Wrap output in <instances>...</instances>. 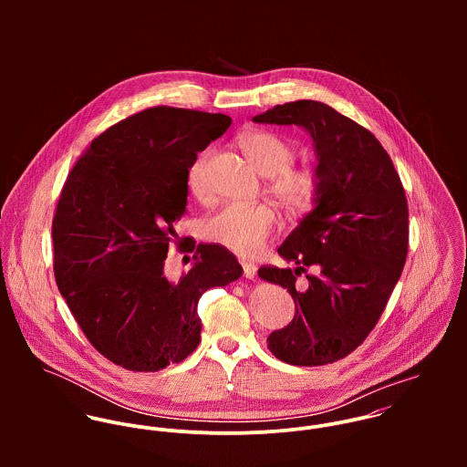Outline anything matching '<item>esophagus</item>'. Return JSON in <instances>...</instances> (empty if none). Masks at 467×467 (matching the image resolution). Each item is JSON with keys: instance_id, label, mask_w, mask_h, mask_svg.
Wrapping results in <instances>:
<instances>
[{"instance_id": "1", "label": "esophagus", "mask_w": 467, "mask_h": 467, "mask_svg": "<svg viewBox=\"0 0 467 467\" xmlns=\"http://www.w3.org/2000/svg\"><path fill=\"white\" fill-rule=\"evenodd\" d=\"M241 265H243V271H244V276H246V278H255V275H257V265L248 263V261H243Z\"/></svg>"}]
</instances>
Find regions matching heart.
Here are the masks:
<instances>
[{"label": "heart", "mask_w": 467, "mask_h": 467, "mask_svg": "<svg viewBox=\"0 0 467 467\" xmlns=\"http://www.w3.org/2000/svg\"><path fill=\"white\" fill-rule=\"evenodd\" d=\"M239 147L267 178V194L293 213L309 212L322 192V174L313 165H293L295 145L275 131H248L239 136ZM212 150L206 149L192 161L187 172V187L198 200L208 198L206 163ZM278 217L267 202H226L204 219V237L239 255H254L276 232Z\"/></svg>", "instance_id": "1"}]
</instances>
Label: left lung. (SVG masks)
I'll use <instances>...</instances> for the list:
<instances>
[{
	"label": "left lung",
	"mask_w": 467,
	"mask_h": 467,
	"mask_svg": "<svg viewBox=\"0 0 467 467\" xmlns=\"http://www.w3.org/2000/svg\"><path fill=\"white\" fill-rule=\"evenodd\" d=\"M257 124L300 126L311 134L322 174L313 212L278 254L298 267L261 266L259 276L289 291L295 318L267 336V348L289 365L318 367L356 350L381 318L408 254V202L400 174L379 140L317 100L275 106ZM308 289L296 292L306 266Z\"/></svg>",
	"instance_id": "left-lung-1"
}]
</instances>
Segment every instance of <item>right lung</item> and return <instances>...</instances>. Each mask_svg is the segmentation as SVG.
Listing matches in <instances>:
<instances>
[{
  "label": "right lung",
  "instance_id": "obj_1",
  "mask_svg": "<svg viewBox=\"0 0 467 467\" xmlns=\"http://www.w3.org/2000/svg\"><path fill=\"white\" fill-rule=\"evenodd\" d=\"M230 124L221 113L149 108L97 136L67 174L52 221L56 282L89 343L122 368L183 361L200 343L201 295L243 275L224 246L196 241L194 266L178 282L163 273L189 167Z\"/></svg>",
  "mask_w": 467,
  "mask_h": 467
}]
</instances>
